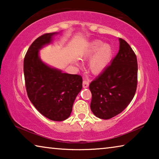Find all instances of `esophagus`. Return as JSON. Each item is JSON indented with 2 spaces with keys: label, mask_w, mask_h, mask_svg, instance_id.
<instances>
[{
  "label": "esophagus",
  "mask_w": 159,
  "mask_h": 159,
  "mask_svg": "<svg viewBox=\"0 0 159 159\" xmlns=\"http://www.w3.org/2000/svg\"><path fill=\"white\" fill-rule=\"evenodd\" d=\"M88 86H89V81H88V80L87 79H84L83 81V87L85 88H88Z\"/></svg>",
  "instance_id": "esophagus-1"
}]
</instances>
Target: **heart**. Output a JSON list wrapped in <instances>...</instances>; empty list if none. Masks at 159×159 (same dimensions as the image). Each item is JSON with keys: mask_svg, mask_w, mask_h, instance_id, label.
I'll list each match as a JSON object with an SVG mask.
<instances>
[{"mask_svg": "<svg viewBox=\"0 0 159 159\" xmlns=\"http://www.w3.org/2000/svg\"><path fill=\"white\" fill-rule=\"evenodd\" d=\"M90 62V69L92 72L98 74L106 68L111 60L113 55L112 48L109 44H104L100 41L90 43L83 54V58L90 57L93 54Z\"/></svg>", "mask_w": 159, "mask_h": 159, "instance_id": "b5f03b06", "label": "heart"}]
</instances>
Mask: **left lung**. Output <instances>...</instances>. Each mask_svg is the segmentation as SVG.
Wrapping results in <instances>:
<instances>
[{"label":"left lung","mask_w":159,"mask_h":159,"mask_svg":"<svg viewBox=\"0 0 159 159\" xmlns=\"http://www.w3.org/2000/svg\"><path fill=\"white\" fill-rule=\"evenodd\" d=\"M120 47L111 64L90 83V109L97 117L109 119L119 114L133 99L138 85V61L127 42Z\"/></svg>","instance_id":"left-lung-1"}]
</instances>
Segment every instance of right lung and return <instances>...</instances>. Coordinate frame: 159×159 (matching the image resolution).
I'll return each mask as SVG.
<instances>
[{"mask_svg": "<svg viewBox=\"0 0 159 159\" xmlns=\"http://www.w3.org/2000/svg\"><path fill=\"white\" fill-rule=\"evenodd\" d=\"M56 34H45L32 43L24 59V74L27 95L36 109L50 120L62 121L71 114L83 79L80 75L52 68L40 59L39 50Z\"/></svg>", "mask_w": 159, "mask_h": 159, "instance_id": "obj_1", "label": "right lung"}]
</instances>
